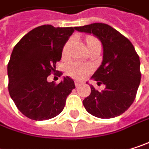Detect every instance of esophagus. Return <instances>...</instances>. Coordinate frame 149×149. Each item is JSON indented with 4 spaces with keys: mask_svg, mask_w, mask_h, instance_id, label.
Instances as JSON below:
<instances>
[{
    "mask_svg": "<svg viewBox=\"0 0 149 149\" xmlns=\"http://www.w3.org/2000/svg\"><path fill=\"white\" fill-rule=\"evenodd\" d=\"M81 84H83V82L78 81V80H76V81H75V85H76V87H79Z\"/></svg>",
    "mask_w": 149,
    "mask_h": 149,
    "instance_id": "esophagus-1",
    "label": "esophagus"
}]
</instances>
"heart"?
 Listing matches in <instances>:
<instances>
[{"label": "heart", "mask_w": 149, "mask_h": 149, "mask_svg": "<svg viewBox=\"0 0 149 149\" xmlns=\"http://www.w3.org/2000/svg\"><path fill=\"white\" fill-rule=\"evenodd\" d=\"M70 43H71V41H68L65 44V45L64 50H63V53L64 54L66 53ZM86 43H87V46L88 47L92 45L100 44L99 41L96 38H93V37L87 38ZM67 72H68V74L70 75V76H72V77L77 78V79H82V78L85 77L87 75L91 72V67L90 65H85V64H83V63H80V62H77V61H73V62H71L68 65Z\"/></svg>", "instance_id": "obj_1"}]
</instances>
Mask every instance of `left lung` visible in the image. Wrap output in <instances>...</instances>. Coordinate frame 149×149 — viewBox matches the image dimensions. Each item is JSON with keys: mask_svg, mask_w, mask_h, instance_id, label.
Returning a JSON list of instances; mask_svg holds the SVG:
<instances>
[{"mask_svg": "<svg viewBox=\"0 0 149 149\" xmlns=\"http://www.w3.org/2000/svg\"><path fill=\"white\" fill-rule=\"evenodd\" d=\"M93 34L102 43L103 62L91 79L104 84L102 91L91 85V94L83 100L85 109L98 118H114L133 104L141 82L140 58L132 43L118 31L104 23L75 28Z\"/></svg>", "mask_w": 149, "mask_h": 149, "instance_id": "left-lung-1", "label": "left lung"}]
</instances>
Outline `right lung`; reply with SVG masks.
<instances>
[{"label": "right lung", "instance_id": "right-lung-1", "mask_svg": "<svg viewBox=\"0 0 149 149\" xmlns=\"http://www.w3.org/2000/svg\"><path fill=\"white\" fill-rule=\"evenodd\" d=\"M76 27L38 26L14 47L8 65V91L18 109L26 117L45 121L62 112L75 88L69 77L56 84L47 77L56 71L64 45Z\"/></svg>", "mask_w": 149, "mask_h": 149}]
</instances>
